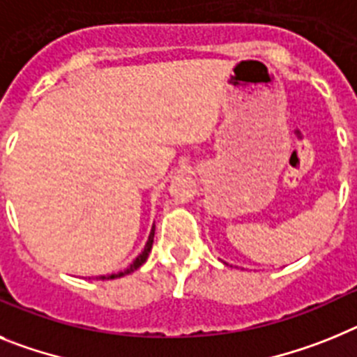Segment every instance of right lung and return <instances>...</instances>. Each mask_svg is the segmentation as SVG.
<instances>
[{
	"label": "right lung",
	"mask_w": 357,
	"mask_h": 357,
	"mask_svg": "<svg viewBox=\"0 0 357 357\" xmlns=\"http://www.w3.org/2000/svg\"><path fill=\"white\" fill-rule=\"evenodd\" d=\"M154 228L156 226L153 225V228H151V234H149V238H147V243H145L144 250H142V253L138 257H136L135 260H132V264L129 266L127 269H123V271L120 273H111V275H100V277L97 278V280H113V278H120V277H126V275H129V273L136 271V269L140 268L142 264H144L145 260H147L149 253H151V250H153V243H154Z\"/></svg>",
	"instance_id": "right-lung-1"
}]
</instances>
